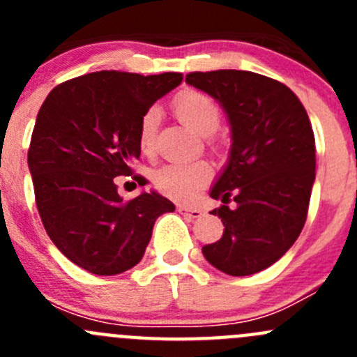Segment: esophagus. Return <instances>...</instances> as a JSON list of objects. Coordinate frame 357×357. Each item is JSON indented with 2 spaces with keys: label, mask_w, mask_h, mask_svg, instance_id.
<instances>
[{
  "label": "esophagus",
  "mask_w": 357,
  "mask_h": 357,
  "mask_svg": "<svg viewBox=\"0 0 357 357\" xmlns=\"http://www.w3.org/2000/svg\"><path fill=\"white\" fill-rule=\"evenodd\" d=\"M178 211L181 212V214L188 215L190 219H199L200 215L204 214V212H202L200 208H192V207H186V205H179V207H178Z\"/></svg>",
  "instance_id": "obj_1"
}]
</instances>
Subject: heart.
<instances>
[{
    "instance_id": "obj_1",
    "label": "heart",
    "mask_w": 357,
    "mask_h": 357,
    "mask_svg": "<svg viewBox=\"0 0 357 357\" xmlns=\"http://www.w3.org/2000/svg\"><path fill=\"white\" fill-rule=\"evenodd\" d=\"M172 109L185 124L202 136L214 135L222 121L221 107L197 89H185L172 100ZM160 121V112L155 107L149 109L139 121L138 142L142 152L150 153L155 146V136ZM212 169L207 162H171L153 172V185L158 192L174 200L190 202L211 181Z\"/></svg>"
}]
</instances>
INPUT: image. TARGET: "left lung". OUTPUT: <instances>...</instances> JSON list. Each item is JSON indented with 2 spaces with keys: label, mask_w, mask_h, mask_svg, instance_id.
Masks as SVG:
<instances>
[{
  "label": "left lung",
  "mask_w": 357,
  "mask_h": 357,
  "mask_svg": "<svg viewBox=\"0 0 357 357\" xmlns=\"http://www.w3.org/2000/svg\"><path fill=\"white\" fill-rule=\"evenodd\" d=\"M186 82L211 95L231 128L228 164L211 188L225 231L202 252L226 275H254L294 245L307 218L316 178L307 112L290 88L255 72H192Z\"/></svg>",
  "instance_id": "obj_1"
}]
</instances>
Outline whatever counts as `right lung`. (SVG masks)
I'll return each mask as SVG.
<instances>
[{"mask_svg":"<svg viewBox=\"0 0 357 357\" xmlns=\"http://www.w3.org/2000/svg\"><path fill=\"white\" fill-rule=\"evenodd\" d=\"M181 81L179 72L100 70L53 88L39 109L27 153L36 205L52 242L79 268L131 269L158 215L176 208L157 192L122 200L114 178L139 158L143 114Z\"/></svg>","mask_w":357,"mask_h":357,"instance_id":"right-lung-1","label":"right lung"}]
</instances>
